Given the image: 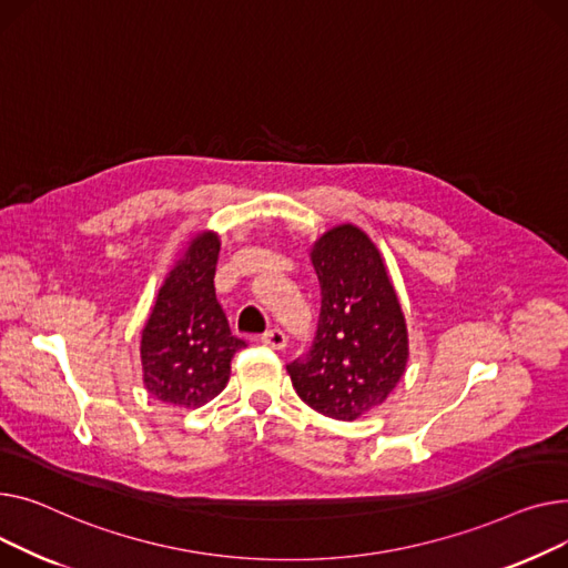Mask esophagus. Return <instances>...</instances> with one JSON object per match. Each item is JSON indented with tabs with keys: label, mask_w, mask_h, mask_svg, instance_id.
Listing matches in <instances>:
<instances>
[{
	"label": "esophagus",
	"mask_w": 568,
	"mask_h": 568,
	"mask_svg": "<svg viewBox=\"0 0 568 568\" xmlns=\"http://www.w3.org/2000/svg\"><path fill=\"white\" fill-rule=\"evenodd\" d=\"M261 344L268 346V348H275V351H282L286 346V335L280 327H271L261 335Z\"/></svg>",
	"instance_id": "obj_1"
}]
</instances>
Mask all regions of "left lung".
<instances>
[{"label":"left lung","instance_id":"1","mask_svg":"<svg viewBox=\"0 0 568 568\" xmlns=\"http://www.w3.org/2000/svg\"><path fill=\"white\" fill-rule=\"evenodd\" d=\"M321 316L307 355L286 364L316 413L353 422L385 404L406 374L408 327L387 265L355 224L327 229L310 250Z\"/></svg>","mask_w":568,"mask_h":568}]
</instances>
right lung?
Here are the masks:
<instances>
[{
  "instance_id": "add662e5",
  "label": "right lung",
  "mask_w": 568,
  "mask_h": 568,
  "mask_svg": "<svg viewBox=\"0 0 568 568\" xmlns=\"http://www.w3.org/2000/svg\"><path fill=\"white\" fill-rule=\"evenodd\" d=\"M220 236L199 231L166 273L142 329L144 387L158 402L202 408L229 383L231 357L245 342L231 335L215 295Z\"/></svg>"
}]
</instances>
